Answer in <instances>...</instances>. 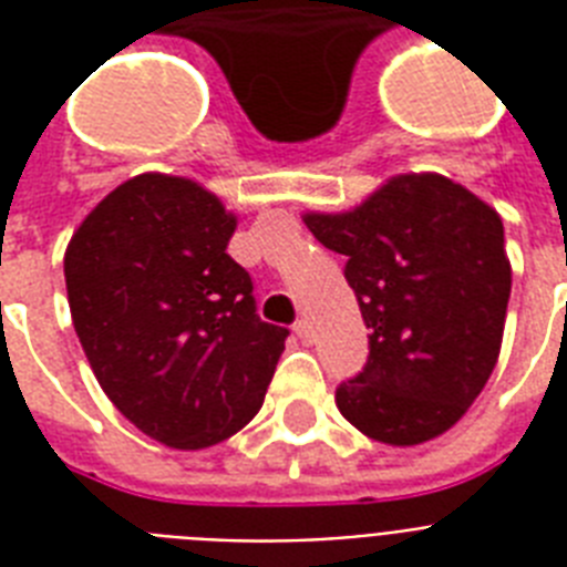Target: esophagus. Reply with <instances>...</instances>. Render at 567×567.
I'll return each instance as SVG.
<instances>
[{"label":"esophagus","mask_w":567,"mask_h":567,"mask_svg":"<svg viewBox=\"0 0 567 567\" xmlns=\"http://www.w3.org/2000/svg\"><path fill=\"white\" fill-rule=\"evenodd\" d=\"M293 332L300 336L302 344H311V338H315V329H311V323L306 318H300L297 323H293Z\"/></svg>","instance_id":"obj_1"}]
</instances>
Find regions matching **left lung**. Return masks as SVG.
Segmentation results:
<instances>
[{
	"label": "left lung",
	"instance_id": "8db88e82",
	"mask_svg": "<svg viewBox=\"0 0 567 567\" xmlns=\"http://www.w3.org/2000/svg\"><path fill=\"white\" fill-rule=\"evenodd\" d=\"M371 329L364 371L336 391L368 439L414 447L447 432L492 377L512 265L501 214L441 173H400L350 212H306Z\"/></svg>",
	"mask_w": 567,
	"mask_h": 567
}]
</instances>
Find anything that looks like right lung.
<instances>
[{
  "label": "right lung",
  "instance_id": "add662e5",
  "mask_svg": "<svg viewBox=\"0 0 567 567\" xmlns=\"http://www.w3.org/2000/svg\"><path fill=\"white\" fill-rule=\"evenodd\" d=\"M238 217L199 182L141 173L73 231L64 279L102 391L164 447L203 450L265 403L288 329L256 315L226 252Z\"/></svg>",
  "mask_w": 567,
  "mask_h": 567
}]
</instances>
